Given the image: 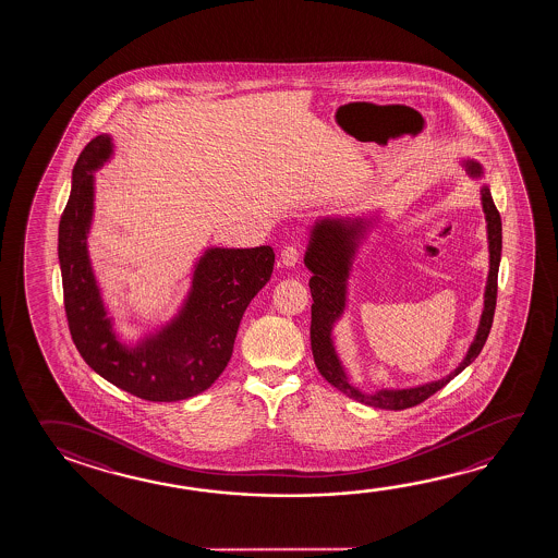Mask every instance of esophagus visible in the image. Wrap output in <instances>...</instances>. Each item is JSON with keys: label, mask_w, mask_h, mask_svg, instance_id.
Listing matches in <instances>:
<instances>
[{"label": "esophagus", "mask_w": 558, "mask_h": 558, "mask_svg": "<svg viewBox=\"0 0 558 558\" xmlns=\"http://www.w3.org/2000/svg\"><path fill=\"white\" fill-rule=\"evenodd\" d=\"M300 255H302V248L300 245H286L282 248V253H280V260H282L283 266H295L298 265V260H300Z\"/></svg>", "instance_id": "esophagus-1"}]
</instances>
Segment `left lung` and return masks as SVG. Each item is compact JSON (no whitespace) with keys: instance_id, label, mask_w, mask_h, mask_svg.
Returning <instances> with one entry per match:
<instances>
[{"instance_id":"obj_1","label":"left lung","mask_w":558,"mask_h":558,"mask_svg":"<svg viewBox=\"0 0 558 558\" xmlns=\"http://www.w3.org/2000/svg\"><path fill=\"white\" fill-rule=\"evenodd\" d=\"M466 169L471 174L483 173V167L476 161H466ZM483 208L488 223V251H490V272L488 283L484 292V311L481 317V327L476 330L475 340L466 352L465 360L459 366L446 375L444 379L432 381V384L412 387V389H399V391H379L375 395H364L357 391L356 387L348 384L344 369L338 362L337 352L332 347L330 329L338 315L344 310L347 302V278L350 272V260L356 253V241L362 238L364 221L323 220L311 231L310 248L305 255V266L310 268L313 276L310 278L311 298V350L313 360L319 374L337 387L340 393L347 395L350 399L364 402L374 409L385 411H404L426 401L428 397L439 391L441 387L461 374L475 357L481 354L486 338L490 335L493 327L494 310H496V295H498V266L502 255V220L500 211L494 206L493 196L488 186H483Z\"/></svg>"}]
</instances>
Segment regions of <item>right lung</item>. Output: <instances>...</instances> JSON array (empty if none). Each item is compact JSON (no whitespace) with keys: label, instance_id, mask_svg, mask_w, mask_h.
Returning <instances> with one entry per match:
<instances>
[{"label":"right lung","instance_id":"add662e5","mask_svg":"<svg viewBox=\"0 0 558 558\" xmlns=\"http://www.w3.org/2000/svg\"><path fill=\"white\" fill-rule=\"evenodd\" d=\"M109 156V136H97L85 146L60 218L58 256L68 327L83 360L110 384L146 401H183L206 391L228 366L241 317L270 280L275 251L268 245L210 248L194 270L183 313L157 337L126 350L105 317L85 248L93 211L89 171Z\"/></svg>","mask_w":558,"mask_h":558}]
</instances>
